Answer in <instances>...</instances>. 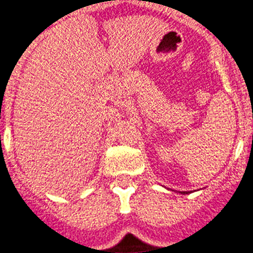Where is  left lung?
<instances>
[{"mask_svg":"<svg viewBox=\"0 0 253 253\" xmlns=\"http://www.w3.org/2000/svg\"><path fill=\"white\" fill-rule=\"evenodd\" d=\"M179 193H180V194H184V195H185V194H188L189 192H179Z\"/></svg>","mask_w":253,"mask_h":253,"instance_id":"8db88e82","label":"left lung"}]
</instances>
